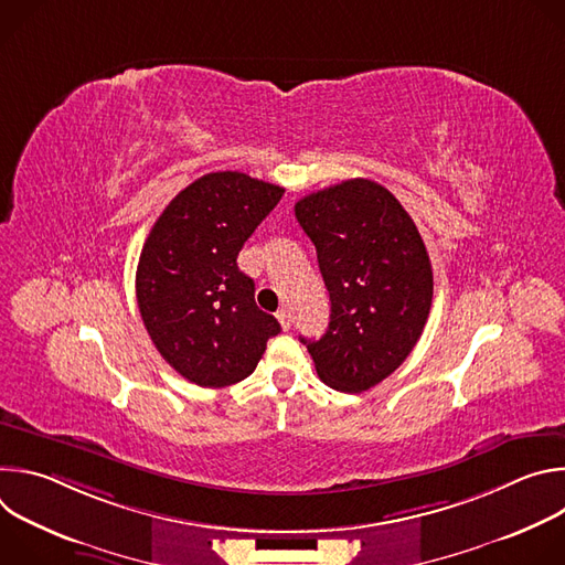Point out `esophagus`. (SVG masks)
<instances>
[{
    "label": "esophagus",
    "instance_id": "obj_1",
    "mask_svg": "<svg viewBox=\"0 0 565 565\" xmlns=\"http://www.w3.org/2000/svg\"><path fill=\"white\" fill-rule=\"evenodd\" d=\"M277 319H279V324H281V329H284V331H288V329H290V312H288V308L277 310Z\"/></svg>",
    "mask_w": 565,
    "mask_h": 565
}]
</instances>
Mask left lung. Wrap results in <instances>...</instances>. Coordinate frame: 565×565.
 <instances>
[{
  "label": "left lung",
  "instance_id": "8db88e82",
  "mask_svg": "<svg viewBox=\"0 0 565 565\" xmlns=\"http://www.w3.org/2000/svg\"><path fill=\"white\" fill-rule=\"evenodd\" d=\"M295 216L331 297L329 331L301 342L321 382L369 391L407 360L427 324L434 273L425 241L399 201L369 179L303 196Z\"/></svg>",
  "mask_w": 565,
  "mask_h": 565
}]
</instances>
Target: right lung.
<instances>
[{
	"label": "right lung",
	"mask_w": 565,
	"mask_h": 565,
	"mask_svg": "<svg viewBox=\"0 0 565 565\" xmlns=\"http://www.w3.org/2000/svg\"><path fill=\"white\" fill-rule=\"evenodd\" d=\"M284 188L241 172H212L153 223L136 270L142 324L185 380L218 388L246 380L279 321L255 303V281L236 257Z\"/></svg>",
	"instance_id": "obj_1"
}]
</instances>
